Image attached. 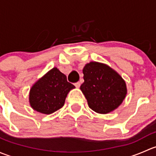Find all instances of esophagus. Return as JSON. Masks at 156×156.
Listing matches in <instances>:
<instances>
[{
	"label": "esophagus",
	"instance_id": "obj_1",
	"mask_svg": "<svg viewBox=\"0 0 156 156\" xmlns=\"http://www.w3.org/2000/svg\"><path fill=\"white\" fill-rule=\"evenodd\" d=\"M75 87H76L77 88L80 87V86H81V83H80L79 81H78V82L75 83Z\"/></svg>",
	"mask_w": 156,
	"mask_h": 156
}]
</instances>
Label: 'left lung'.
<instances>
[{
	"label": "left lung",
	"mask_w": 156,
	"mask_h": 156,
	"mask_svg": "<svg viewBox=\"0 0 156 156\" xmlns=\"http://www.w3.org/2000/svg\"><path fill=\"white\" fill-rule=\"evenodd\" d=\"M84 82L80 89L89 107L100 114L112 112L122 104L127 94L125 81L106 64L90 62L83 69Z\"/></svg>",
	"instance_id": "1"
}]
</instances>
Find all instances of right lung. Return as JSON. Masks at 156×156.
Listing matches in <instances>:
<instances>
[{
  "label": "right lung",
  "mask_w": 156,
  "mask_h": 156,
  "mask_svg": "<svg viewBox=\"0 0 156 156\" xmlns=\"http://www.w3.org/2000/svg\"><path fill=\"white\" fill-rule=\"evenodd\" d=\"M75 87L57 68H53L30 90L29 103L38 112L49 115L63 106L69 92Z\"/></svg>",
  "instance_id": "obj_1"
}]
</instances>
